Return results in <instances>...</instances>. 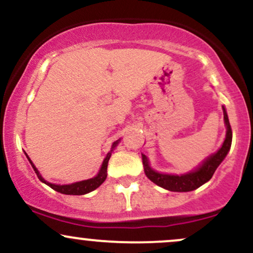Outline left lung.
<instances>
[{"mask_svg": "<svg viewBox=\"0 0 253 253\" xmlns=\"http://www.w3.org/2000/svg\"><path fill=\"white\" fill-rule=\"evenodd\" d=\"M223 109V119H225L226 127H227V133H226V139L223 141L221 149L217 151L216 153H214L213 156H211L207 161L203 163L199 169L193 171V172L185 173V175H164V173L156 172L155 170H152L150 168L149 162H147L146 156L143 155V164H144V170L146 176L156 183L159 187L164 188V189L170 190V191H191L195 190L199 187H201L202 184H205L206 182H208L213 177L214 172H215L216 168L221 164L226 155L228 153L229 149H231L232 144V128L231 125H229L227 113H226L225 108Z\"/></svg>", "mask_w": 253, "mask_h": 253, "instance_id": "left-lung-1", "label": "left lung"}]
</instances>
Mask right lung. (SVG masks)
Here are the masks:
<instances>
[{
    "instance_id": "1",
    "label": "right lung",
    "mask_w": 253,
    "mask_h": 253,
    "mask_svg": "<svg viewBox=\"0 0 253 253\" xmlns=\"http://www.w3.org/2000/svg\"><path fill=\"white\" fill-rule=\"evenodd\" d=\"M118 141H115V143L113 144V147L117 146ZM27 158H28V157H27ZM109 158H110V153H108L106 158H104L102 168H101L100 172H98V175L96 177H94V178L86 179V181L72 183V184H66V185H57V184H52V183L46 182L45 179H43L42 177L39 175V171L37 170V168L34 167L30 158H28V161H30V163L32 164V167H33L34 171H36L38 178H39L42 182L45 183V184H47L48 187H51L53 190L58 191V193L66 194V195H84V194H88V193H90V191L95 190L96 188L100 187V185L104 182V179H106V177H107V167H108Z\"/></svg>"
}]
</instances>
